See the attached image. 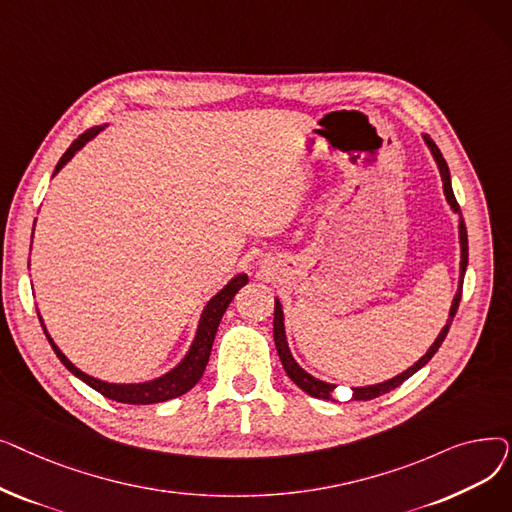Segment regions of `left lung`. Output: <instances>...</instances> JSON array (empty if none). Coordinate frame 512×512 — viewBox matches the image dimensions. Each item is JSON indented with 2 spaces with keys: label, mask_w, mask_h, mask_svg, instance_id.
Listing matches in <instances>:
<instances>
[{
  "label": "left lung",
  "mask_w": 512,
  "mask_h": 512,
  "mask_svg": "<svg viewBox=\"0 0 512 512\" xmlns=\"http://www.w3.org/2000/svg\"><path fill=\"white\" fill-rule=\"evenodd\" d=\"M423 139H425L427 147L432 149L434 159L438 161V168H440L442 182H444V193H446V199H448L450 207H452L456 213H459V234H461V278H463V276H465V270H467V259H469V240H467V228H465V222H463L461 207H459V203H456L454 193H452L450 172H448L446 159L442 157L440 149L436 147V143H434L432 139L427 137V134H425ZM461 290H463V280H461ZM461 290L456 292V297H454V301H452L448 324L442 328V332H440V336L436 338V342H434L432 346H429V351H427V353H425V355H423V357H421L413 367H409L407 371H402L400 375H396V378H392V380H388V382H384V384H375V386H367V388H353V398H355V400H373V398H378V396H382V394H386V392H390V390L398 388L402 382H407L415 371H419V369H421L429 359H432V357L438 353V348L442 346V342H444V338H446V334H448V330H450L452 319H454L456 311H459ZM274 342H276L278 355H280L282 367H284V371H286L288 378H290L294 384H297L303 392H307L309 396H313V398H326V400H332L334 386H332V384H326V382H319V380H315L313 375H309L305 369H301V367L297 365V361L292 359V355H290V351H288V344H286V336H284V317H282V307H280L278 299H276V307H274Z\"/></svg>",
  "instance_id": "left-lung-1"
}]
</instances>
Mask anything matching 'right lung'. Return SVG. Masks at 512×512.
Returning a JSON list of instances; mask_svg holds the SVG:
<instances>
[{
	"instance_id": "add662e5",
	"label": "right lung",
	"mask_w": 512,
	"mask_h": 512,
	"mask_svg": "<svg viewBox=\"0 0 512 512\" xmlns=\"http://www.w3.org/2000/svg\"><path fill=\"white\" fill-rule=\"evenodd\" d=\"M99 130H101V126L89 128L87 132L80 134L78 139H74L72 145L66 149V153L60 157L58 166H56V172H53V174H58L64 168L66 161H70V157L80 147H83L87 141H91ZM245 284H247V276L240 274V276L232 278L218 294H215V297L203 309L199 328H197V336L193 340L191 351H188V355L184 357V361L176 369H172L170 373L161 375V378H157L153 382H147V384H107V382L95 380V378H91V375H87V373L80 371L78 367H74L62 355L60 348L53 344V340L49 338L45 328H43V332H45V336H47V340H49V344L53 348V353L58 355V359L64 363V367L70 373H74L78 380H83L87 386H91L93 390L103 394L105 398L116 400V402H124V405H153V402H164V400L182 396L184 392L191 390L201 380V375H203V371L207 367V361H209V353H211L215 332H218V326H220V319L226 313L230 301L234 299V294ZM41 326H43V321H41Z\"/></svg>"
}]
</instances>
